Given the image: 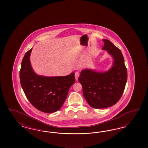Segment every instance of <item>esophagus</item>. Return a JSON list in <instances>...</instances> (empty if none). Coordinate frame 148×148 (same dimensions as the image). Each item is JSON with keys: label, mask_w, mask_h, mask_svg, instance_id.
Here are the masks:
<instances>
[{"label": "esophagus", "mask_w": 148, "mask_h": 148, "mask_svg": "<svg viewBox=\"0 0 148 148\" xmlns=\"http://www.w3.org/2000/svg\"><path fill=\"white\" fill-rule=\"evenodd\" d=\"M79 75H80V73L79 72H76L75 73V80H76V81H77V80H78V77H79Z\"/></svg>", "instance_id": "esophagus-1"}]
</instances>
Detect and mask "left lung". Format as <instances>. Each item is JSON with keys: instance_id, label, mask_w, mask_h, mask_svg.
<instances>
[{"instance_id": "obj_1", "label": "left lung", "mask_w": 148, "mask_h": 148, "mask_svg": "<svg viewBox=\"0 0 148 148\" xmlns=\"http://www.w3.org/2000/svg\"><path fill=\"white\" fill-rule=\"evenodd\" d=\"M103 41L102 49L106 50L113 59L111 68L103 72L84 69L78 79L86 100L94 108H104L115 105L123 94L127 79L121 50L111 41L106 39Z\"/></svg>"}]
</instances>
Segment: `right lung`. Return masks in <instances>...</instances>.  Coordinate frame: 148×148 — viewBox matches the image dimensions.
Listing matches in <instances>:
<instances>
[{
	"label": "right lung",
	"instance_id": "right-lung-1",
	"mask_svg": "<svg viewBox=\"0 0 148 148\" xmlns=\"http://www.w3.org/2000/svg\"><path fill=\"white\" fill-rule=\"evenodd\" d=\"M32 49L25 54L19 72L20 82L27 99L40 111L53 113L62 107L71 86L75 82L74 73L63 76L38 75L30 63Z\"/></svg>",
	"mask_w": 148,
	"mask_h": 148
}]
</instances>
